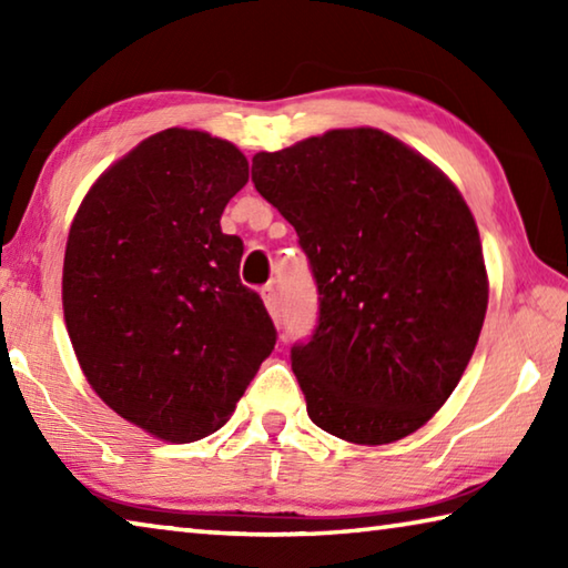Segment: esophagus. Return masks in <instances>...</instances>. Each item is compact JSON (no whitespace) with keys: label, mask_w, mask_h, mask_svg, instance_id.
<instances>
[{"label":"esophagus","mask_w":568,"mask_h":568,"mask_svg":"<svg viewBox=\"0 0 568 568\" xmlns=\"http://www.w3.org/2000/svg\"><path fill=\"white\" fill-rule=\"evenodd\" d=\"M261 295H263V303L267 307V313H271L273 318H277V311H281V301H277L275 287L273 285H265L263 291H261Z\"/></svg>","instance_id":"obj_1"}]
</instances>
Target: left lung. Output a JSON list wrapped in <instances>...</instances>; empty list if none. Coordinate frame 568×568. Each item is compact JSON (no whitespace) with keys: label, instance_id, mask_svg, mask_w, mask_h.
<instances>
[{"label":"left lung","instance_id":"8db88e82","mask_svg":"<svg viewBox=\"0 0 568 568\" xmlns=\"http://www.w3.org/2000/svg\"><path fill=\"white\" fill-rule=\"evenodd\" d=\"M253 182L295 227L318 285V325L291 351L307 416L351 444L406 438L454 393L486 318L466 200L373 128L257 152Z\"/></svg>","mask_w":568,"mask_h":568}]
</instances>
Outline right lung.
Listing matches in <instances>:
<instances>
[{
  "mask_svg": "<svg viewBox=\"0 0 568 568\" xmlns=\"http://www.w3.org/2000/svg\"><path fill=\"white\" fill-rule=\"evenodd\" d=\"M245 182L233 142L162 130L94 182L67 237L62 305L82 373L170 444L225 426L275 348L261 295L240 283L243 240L220 230Z\"/></svg>",
  "mask_w": 568,
  "mask_h": 568,
  "instance_id": "obj_1",
  "label": "right lung"
}]
</instances>
